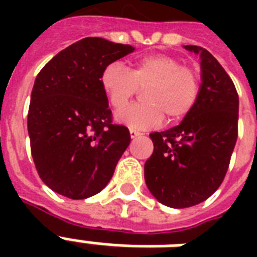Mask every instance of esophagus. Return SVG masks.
Returning <instances> with one entry per match:
<instances>
[{
    "label": "esophagus",
    "instance_id": "34e87169",
    "mask_svg": "<svg viewBox=\"0 0 257 257\" xmlns=\"http://www.w3.org/2000/svg\"><path fill=\"white\" fill-rule=\"evenodd\" d=\"M129 133H131V137H132V139H136V137H139L141 135L140 132H137V131H135V129H131Z\"/></svg>",
    "mask_w": 257,
    "mask_h": 257
}]
</instances>
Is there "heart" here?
<instances>
[{
    "mask_svg": "<svg viewBox=\"0 0 257 257\" xmlns=\"http://www.w3.org/2000/svg\"><path fill=\"white\" fill-rule=\"evenodd\" d=\"M100 81L114 109L124 108L137 89L145 88L144 102L131 105L116 114L118 122L133 129L153 128L164 114L168 121L183 118L195 106L201 89L199 72L168 54L136 60L129 69L121 62H112L104 68Z\"/></svg>",
    "mask_w": 257,
    "mask_h": 257,
    "instance_id": "1",
    "label": "heart"
}]
</instances>
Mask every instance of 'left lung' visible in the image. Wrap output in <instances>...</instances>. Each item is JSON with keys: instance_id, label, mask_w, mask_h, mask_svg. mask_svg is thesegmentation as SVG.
I'll return each instance as SVG.
<instances>
[{"instance_id": "8db88e82", "label": "left lung", "mask_w": 257, "mask_h": 257, "mask_svg": "<svg viewBox=\"0 0 257 257\" xmlns=\"http://www.w3.org/2000/svg\"><path fill=\"white\" fill-rule=\"evenodd\" d=\"M184 48L200 56L199 98L179 125L149 135L155 148L144 165L148 189L171 208L193 207L215 193L237 140L239 96L231 77L207 49Z\"/></svg>"}]
</instances>
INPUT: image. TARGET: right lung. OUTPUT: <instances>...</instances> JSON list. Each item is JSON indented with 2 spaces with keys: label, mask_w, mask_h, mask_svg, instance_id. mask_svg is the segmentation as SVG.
I'll list each match as a JSON object with an SVG mask.
<instances>
[{
  "label": "right lung",
  "mask_w": 257,
  "mask_h": 257,
  "mask_svg": "<svg viewBox=\"0 0 257 257\" xmlns=\"http://www.w3.org/2000/svg\"><path fill=\"white\" fill-rule=\"evenodd\" d=\"M135 48L86 37L56 54L34 81L28 133L41 180L60 195L88 199L110 181L128 148V128L112 124L101 88L106 65Z\"/></svg>",
  "instance_id": "right-lung-1"
}]
</instances>
